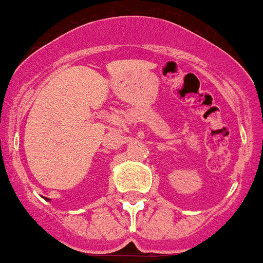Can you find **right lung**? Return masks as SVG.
<instances>
[{
  "label": "right lung",
  "instance_id": "obj_1",
  "mask_svg": "<svg viewBox=\"0 0 263 263\" xmlns=\"http://www.w3.org/2000/svg\"><path fill=\"white\" fill-rule=\"evenodd\" d=\"M46 200H50V199H46Z\"/></svg>",
  "mask_w": 263,
  "mask_h": 263
}]
</instances>
